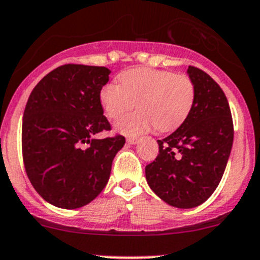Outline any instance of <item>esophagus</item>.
Returning <instances> with one entry per match:
<instances>
[{"label": "esophagus", "mask_w": 260, "mask_h": 260, "mask_svg": "<svg viewBox=\"0 0 260 260\" xmlns=\"http://www.w3.org/2000/svg\"><path fill=\"white\" fill-rule=\"evenodd\" d=\"M126 141L129 144H131V145H135V144L139 143V139L138 138H127Z\"/></svg>", "instance_id": "esophagus-1"}]
</instances>
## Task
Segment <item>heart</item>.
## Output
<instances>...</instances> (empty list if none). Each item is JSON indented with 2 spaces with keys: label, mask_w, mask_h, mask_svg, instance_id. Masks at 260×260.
<instances>
[{
  "label": "heart",
  "mask_w": 260,
  "mask_h": 260,
  "mask_svg": "<svg viewBox=\"0 0 260 260\" xmlns=\"http://www.w3.org/2000/svg\"><path fill=\"white\" fill-rule=\"evenodd\" d=\"M119 79L120 84L110 82L102 87L100 102L111 120L138 104V112L116 124V130L125 135H140L154 126L160 131L177 129L193 107L196 89L187 74L140 67L122 72Z\"/></svg>",
  "instance_id": "b5f03b06"
}]
</instances>
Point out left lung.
Returning a JSON list of instances; mask_svg holds the SVG:
<instances>
[{
  "label": "left lung",
  "instance_id": "8db88e82",
  "mask_svg": "<svg viewBox=\"0 0 260 260\" xmlns=\"http://www.w3.org/2000/svg\"><path fill=\"white\" fill-rule=\"evenodd\" d=\"M196 89L188 117L158 140L159 154L145 167L151 191L178 209L204 204L217 188L234 140L228 99L216 82L196 67L187 69Z\"/></svg>",
  "mask_w": 260,
  "mask_h": 260
}]
</instances>
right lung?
<instances>
[{
	"mask_svg": "<svg viewBox=\"0 0 260 260\" xmlns=\"http://www.w3.org/2000/svg\"><path fill=\"white\" fill-rule=\"evenodd\" d=\"M110 73L106 67L64 64L30 93L22 117V158L35 191L54 206L73 210L93 201L124 146L122 135L93 139L111 130L100 102Z\"/></svg>",
	"mask_w": 260,
	"mask_h": 260,
	"instance_id": "obj_1",
	"label": "right lung"
}]
</instances>
